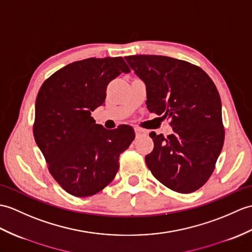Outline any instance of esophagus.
I'll return each instance as SVG.
<instances>
[{
    "label": "esophagus",
    "instance_id": "obj_1",
    "mask_svg": "<svg viewBox=\"0 0 252 252\" xmlns=\"http://www.w3.org/2000/svg\"><path fill=\"white\" fill-rule=\"evenodd\" d=\"M135 135H136V137L143 136V135H145V131L140 130V128H137V127H135Z\"/></svg>",
    "mask_w": 252,
    "mask_h": 252
}]
</instances>
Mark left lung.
<instances>
[{
	"label": "left lung",
	"mask_w": 252,
	"mask_h": 252,
	"mask_svg": "<svg viewBox=\"0 0 252 252\" xmlns=\"http://www.w3.org/2000/svg\"><path fill=\"white\" fill-rule=\"evenodd\" d=\"M146 85L147 108L169 119L173 134L151 132L155 147L145 161L154 176L179 193L200 189L223 147L221 99L214 81L194 64L165 56L125 57Z\"/></svg>",
	"instance_id": "1"
}]
</instances>
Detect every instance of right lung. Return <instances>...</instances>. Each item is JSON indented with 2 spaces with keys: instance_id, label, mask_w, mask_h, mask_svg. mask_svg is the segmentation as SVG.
Masks as SVG:
<instances>
[{
  "instance_id": "add662e5",
  "label": "right lung",
  "mask_w": 252,
  "mask_h": 252,
  "mask_svg": "<svg viewBox=\"0 0 252 252\" xmlns=\"http://www.w3.org/2000/svg\"><path fill=\"white\" fill-rule=\"evenodd\" d=\"M130 68L121 57L89 58L62 67L40 87L33 134L52 177L69 194L103 190L119 169V156L135 137L133 127L106 130L91 112L105 103L107 85Z\"/></svg>"
}]
</instances>
